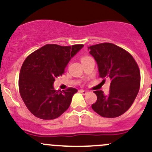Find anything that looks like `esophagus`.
Segmentation results:
<instances>
[{
	"label": "esophagus",
	"mask_w": 152,
	"mask_h": 152,
	"mask_svg": "<svg viewBox=\"0 0 152 152\" xmlns=\"http://www.w3.org/2000/svg\"><path fill=\"white\" fill-rule=\"evenodd\" d=\"M80 93H82L83 95H86L88 93V91H87V90H80Z\"/></svg>",
	"instance_id": "esophagus-1"
}]
</instances>
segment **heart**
Segmentation results:
<instances>
[{
	"label": "heart",
	"instance_id": "obj_1",
	"mask_svg": "<svg viewBox=\"0 0 152 152\" xmlns=\"http://www.w3.org/2000/svg\"><path fill=\"white\" fill-rule=\"evenodd\" d=\"M88 57H90V56H82V57H81V61L85 60V59H87V58H88Z\"/></svg>",
	"mask_w": 152,
	"mask_h": 152
}]
</instances>
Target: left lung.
<instances>
[{"mask_svg":"<svg viewBox=\"0 0 152 152\" xmlns=\"http://www.w3.org/2000/svg\"><path fill=\"white\" fill-rule=\"evenodd\" d=\"M98 64L99 77L110 78L111 83L107 96L96 90L97 101L93 110L104 118L123 115L132 105L140 87V72L133 56L122 48L110 42L88 47ZM103 80V81H104Z\"/></svg>","mask_w":152,"mask_h":152,"instance_id":"left-lung-1","label":"left lung"}]
</instances>
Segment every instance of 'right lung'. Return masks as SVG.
I'll return each instance as SVG.
<instances>
[{
    "mask_svg": "<svg viewBox=\"0 0 152 152\" xmlns=\"http://www.w3.org/2000/svg\"><path fill=\"white\" fill-rule=\"evenodd\" d=\"M83 46L82 44L72 46L47 44L25 59L20 72L19 91L25 105L37 118L55 119L70 107L72 97L78 90L73 87L56 90L53 84Z\"/></svg>",
    "mask_w": 152,
    "mask_h": 152,
    "instance_id": "add662e5",
    "label": "right lung"
}]
</instances>
